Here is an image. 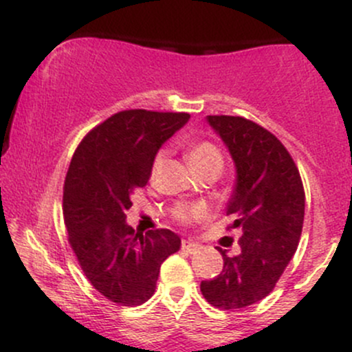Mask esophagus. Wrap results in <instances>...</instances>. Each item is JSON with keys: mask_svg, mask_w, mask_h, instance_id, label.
<instances>
[{"mask_svg": "<svg viewBox=\"0 0 352 352\" xmlns=\"http://www.w3.org/2000/svg\"><path fill=\"white\" fill-rule=\"evenodd\" d=\"M199 245L195 243V241H190V240H183L181 241V250L190 253V255H192V253H196L199 250Z\"/></svg>", "mask_w": 352, "mask_h": 352, "instance_id": "obj_1", "label": "esophagus"}]
</instances>
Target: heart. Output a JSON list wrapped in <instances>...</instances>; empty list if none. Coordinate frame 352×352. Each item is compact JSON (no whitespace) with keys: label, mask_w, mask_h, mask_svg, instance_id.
Listing matches in <instances>:
<instances>
[{"label":"heart","mask_w":352,"mask_h":352,"mask_svg":"<svg viewBox=\"0 0 352 352\" xmlns=\"http://www.w3.org/2000/svg\"><path fill=\"white\" fill-rule=\"evenodd\" d=\"M162 160H164V154L160 153L156 157H154L153 164H151V177H156L157 173H160ZM186 160L190 164L195 168L196 173H201L205 169L211 168H223V153L218 149L213 142L210 141H196L191 142L190 146L186 147ZM206 214V210L203 206H184L179 205L175 210V218L179 223H191L195 220H199Z\"/></svg>","instance_id":"heart-1"}]
</instances>
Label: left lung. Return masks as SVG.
I'll return each mask as SVG.
<instances>
[{
	"label": "left lung",
	"mask_w": 352,
	"mask_h": 352,
	"mask_svg": "<svg viewBox=\"0 0 352 352\" xmlns=\"http://www.w3.org/2000/svg\"><path fill=\"white\" fill-rule=\"evenodd\" d=\"M236 166V184L226 206L228 228H241L240 253L223 255V270L201 282V294L225 311L243 309L274 290L297 250L305 192L285 146L265 127L235 116H208Z\"/></svg>",
	"instance_id": "left-lung-1"
}]
</instances>
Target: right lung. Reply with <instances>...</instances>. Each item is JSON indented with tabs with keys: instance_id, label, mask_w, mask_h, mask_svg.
<instances>
[{
	"instance_id": "obj_1",
	"label": "right lung",
	"mask_w": 352,
	"mask_h": 352,
	"mask_svg": "<svg viewBox=\"0 0 352 352\" xmlns=\"http://www.w3.org/2000/svg\"><path fill=\"white\" fill-rule=\"evenodd\" d=\"M190 119L186 112H117L82 139L63 186L69 243L94 289L119 305L153 297L161 263L179 250L171 230L135 233L126 223L131 196L151 177L160 147Z\"/></svg>"
}]
</instances>
